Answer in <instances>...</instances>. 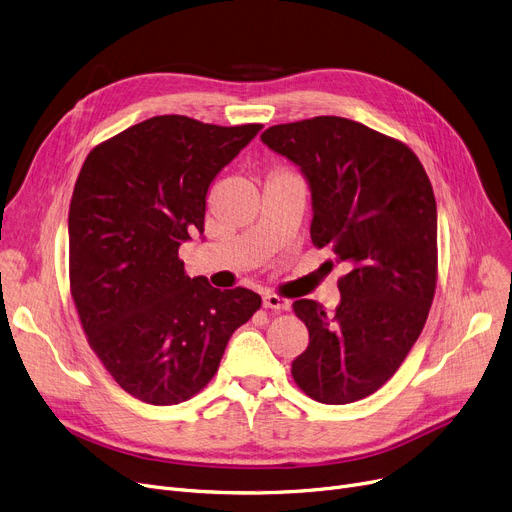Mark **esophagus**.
<instances>
[{
  "mask_svg": "<svg viewBox=\"0 0 512 512\" xmlns=\"http://www.w3.org/2000/svg\"><path fill=\"white\" fill-rule=\"evenodd\" d=\"M263 307L265 309H274V311H288L290 303L282 297H278V294H265L263 297Z\"/></svg>",
  "mask_w": 512,
  "mask_h": 512,
  "instance_id": "esophagus-1",
  "label": "esophagus"
}]
</instances>
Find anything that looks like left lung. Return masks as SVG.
I'll use <instances>...</instances> for the list:
<instances>
[{"label":"left lung","mask_w":512,"mask_h":512,"mask_svg":"<svg viewBox=\"0 0 512 512\" xmlns=\"http://www.w3.org/2000/svg\"><path fill=\"white\" fill-rule=\"evenodd\" d=\"M261 141L301 168L313 245L351 270L332 315L309 299L292 305L309 330L294 382L324 405H348L392 378L425 326L438 280L434 188L405 143L355 120L278 124Z\"/></svg>","instance_id":"8db88e82"}]
</instances>
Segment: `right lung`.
Listing matches in <instances>:
<instances>
[{
	"label": "right lung",
	"mask_w": 512,
	"mask_h": 512,
	"mask_svg": "<svg viewBox=\"0 0 512 512\" xmlns=\"http://www.w3.org/2000/svg\"><path fill=\"white\" fill-rule=\"evenodd\" d=\"M263 124L155 116L93 147L68 213L70 292L89 346L147 405H178L220 367L261 297L188 278L178 247L203 234L211 180Z\"/></svg>",
	"instance_id": "right-lung-1"
}]
</instances>
